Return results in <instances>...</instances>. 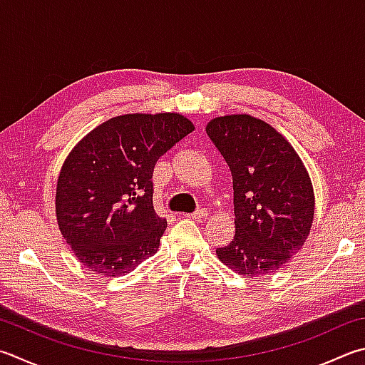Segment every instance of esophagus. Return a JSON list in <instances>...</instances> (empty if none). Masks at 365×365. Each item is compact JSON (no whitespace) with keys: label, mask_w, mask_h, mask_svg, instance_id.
<instances>
[{"label":"esophagus","mask_w":365,"mask_h":365,"mask_svg":"<svg viewBox=\"0 0 365 365\" xmlns=\"http://www.w3.org/2000/svg\"><path fill=\"white\" fill-rule=\"evenodd\" d=\"M187 217H192V219H200V221H203V219L208 217V211L206 210H198L195 212H192V215H185Z\"/></svg>","instance_id":"esophagus-1"}]
</instances>
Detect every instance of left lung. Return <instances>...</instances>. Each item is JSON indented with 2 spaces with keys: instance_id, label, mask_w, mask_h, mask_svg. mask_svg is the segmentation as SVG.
Instances as JSON below:
<instances>
[{
  "instance_id": "1",
  "label": "left lung",
  "mask_w": 365,
  "mask_h": 365,
  "mask_svg": "<svg viewBox=\"0 0 365 365\" xmlns=\"http://www.w3.org/2000/svg\"><path fill=\"white\" fill-rule=\"evenodd\" d=\"M206 133L229 165L235 237L216 256L243 277H264L307 242L314 192L304 162L278 130L250 114L219 115Z\"/></svg>"
}]
</instances>
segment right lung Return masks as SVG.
<instances>
[{"label":"right lung","instance_id":"add662e5","mask_svg":"<svg viewBox=\"0 0 365 365\" xmlns=\"http://www.w3.org/2000/svg\"><path fill=\"white\" fill-rule=\"evenodd\" d=\"M194 130L178 113L122 114L71 149L57 180L55 215L82 265L120 277L157 252L167 221L154 211L153 171Z\"/></svg>","mask_w":365,"mask_h":365}]
</instances>
